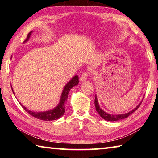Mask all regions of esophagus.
<instances>
[{
	"mask_svg": "<svg viewBox=\"0 0 158 158\" xmlns=\"http://www.w3.org/2000/svg\"><path fill=\"white\" fill-rule=\"evenodd\" d=\"M87 77H88V73H84L82 74L81 77H80V81H84L85 80L87 79Z\"/></svg>",
	"mask_w": 158,
	"mask_h": 158,
	"instance_id": "1",
	"label": "esophagus"
}]
</instances>
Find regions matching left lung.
I'll list each match as a JSON object with an SVG mask.
<instances>
[{"instance_id":"obj_1","label":"left lung","mask_w":158,"mask_h":158,"mask_svg":"<svg viewBox=\"0 0 158 158\" xmlns=\"http://www.w3.org/2000/svg\"><path fill=\"white\" fill-rule=\"evenodd\" d=\"M141 102H142V101H141V102L137 106H136V108L134 109L132 111H129L128 113L118 114V115H113V114H109L106 113L105 111H104L102 109H100V105H99V104H98L97 96H96V95H95V106L96 111H98V113L100 114V116L103 119L106 120V121H119V120H121V119L126 118L129 116L131 114H132L133 112H135L139 107Z\"/></svg>"}]
</instances>
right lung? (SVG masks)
<instances>
[{"label": "right lung", "mask_w": 158, "mask_h": 158, "mask_svg": "<svg viewBox=\"0 0 158 158\" xmlns=\"http://www.w3.org/2000/svg\"><path fill=\"white\" fill-rule=\"evenodd\" d=\"M32 33V31L30 32L26 37V40L24 42H27L29 38H30L31 35ZM79 84V77L76 75L74 76L70 81H69L68 84L65 85V88L62 92V95H61L60 102L58 104L57 106H56L54 109H52V110L44 111V112H34L31 111L28 109H26L25 106H23L21 104V105L22 107L24 109V110L28 112V113L31 115L32 116L36 118L37 119L42 120V121H54V120H57L60 118L61 116H63L64 113H65V103L67 101V99L68 97V93L69 90L74 85H77Z\"/></svg>", "instance_id": "obj_1"}]
</instances>
